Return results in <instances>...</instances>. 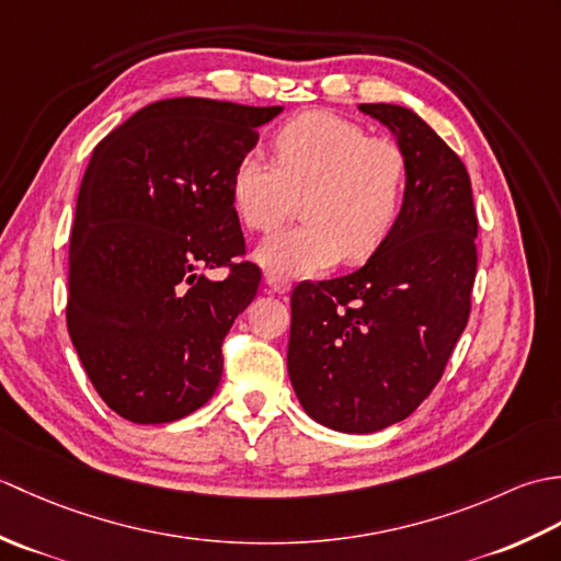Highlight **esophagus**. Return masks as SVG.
I'll list each match as a JSON object with an SVG mask.
<instances>
[{"label": "esophagus", "mask_w": 561, "mask_h": 561, "mask_svg": "<svg viewBox=\"0 0 561 561\" xmlns=\"http://www.w3.org/2000/svg\"><path fill=\"white\" fill-rule=\"evenodd\" d=\"M265 284L274 294H289V289H291L289 279H284V277H279V274H272V272L265 274Z\"/></svg>", "instance_id": "34e87169"}]
</instances>
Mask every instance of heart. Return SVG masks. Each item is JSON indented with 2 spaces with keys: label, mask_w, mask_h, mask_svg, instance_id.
<instances>
[{
  "label": "heart",
  "mask_w": 561,
  "mask_h": 561,
  "mask_svg": "<svg viewBox=\"0 0 561 561\" xmlns=\"http://www.w3.org/2000/svg\"><path fill=\"white\" fill-rule=\"evenodd\" d=\"M270 165L257 151L238 159L229 193L250 231H270L301 197V226L265 238L257 265L279 277H313L342 257L364 260L386 241L402 202L404 159L388 139L328 111H308L272 141Z\"/></svg>",
  "instance_id": "heart-1"
}]
</instances>
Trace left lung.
Masks as SVG:
<instances>
[{
    "label": "left lung",
    "instance_id": "8db88e82",
    "mask_svg": "<svg viewBox=\"0 0 561 561\" xmlns=\"http://www.w3.org/2000/svg\"><path fill=\"white\" fill-rule=\"evenodd\" d=\"M404 159L400 214L366 265L291 294L287 368L306 414L344 434L410 416L434 390L470 316L478 214L470 175L410 108L364 103Z\"/></svg>",
    "mask_w": 561,
    "mask_h": 561
}]
</instances>
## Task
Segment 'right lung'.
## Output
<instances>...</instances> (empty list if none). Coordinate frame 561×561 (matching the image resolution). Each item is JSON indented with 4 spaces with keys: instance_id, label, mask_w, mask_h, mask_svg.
I'll return each instance as SVG.
<instances>
[{
    "instance_id": "right-lung-1",
    "label": "right lung",
    "mask_w": 561,
    "mask_h": 561,
    "mask_svg": "<svg viewBox=\"0 0 561 561\" xmlns=\"http://www.w3.org/2000/svg\"><path fill=\"white\" fill-rule=\"evenodd\" d=\"M284 108L151 103L93 149L69 243L67 330L93 388L135 424H169L219 388L221 342L255 299L231 171Z\"/></svg>"
}]
</instances>
